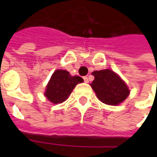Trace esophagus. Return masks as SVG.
<instances>
[{"label":"esophagus","mask_w":157,"mask_h":157,"mask_svg":"<svg viewBox=\"0 0 157 157\" xmlns=\"http://www.w3.org/2000/svg\"><path fill=\"white\" fill-rule=\"evenodd\" d=\"M83 78H84V81L86 82V83H88V81H89V80H88V77H87V76H85V77H84Z\"/></svg>","instance_id":"1"}]
</instances>
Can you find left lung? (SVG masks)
<instances>
[{"label": "left lung", "mask_w": 157, "mask_h": 157, "mask_svg": "<svg viewBox=\"0 0 157 157\" xmlns=\"http://www.w3.org/2000/svg\"><path fill=\"white\" fill-rule=\"evenodd\" d=\"M94 80L91 84L98 99L106 105H116L129 95V89L126 83L111 70L94 71L92 73Z\"/></svg>", "instance_id": "obj_1"}]
</instances>
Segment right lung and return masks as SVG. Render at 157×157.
Listing matches in <instances>:
<instances>
[{
  "instance_id": "obj_1",
  "label": "right lung",
  "mask_w": 157,
  "mask_h": 157,
  "mask_svg": "<svg viewBox=\"0 0 157 157\" xmlns=\"http://www.w3.org/2000/svg\"><path fill=\"white\" fill-rule=\"evenodd\" d=\"M83 81L82 78L71 76L65 70H57L46 86L44 95L52 103H62L67 100L76 86Z\"/></svg>"
}]
</instances>
